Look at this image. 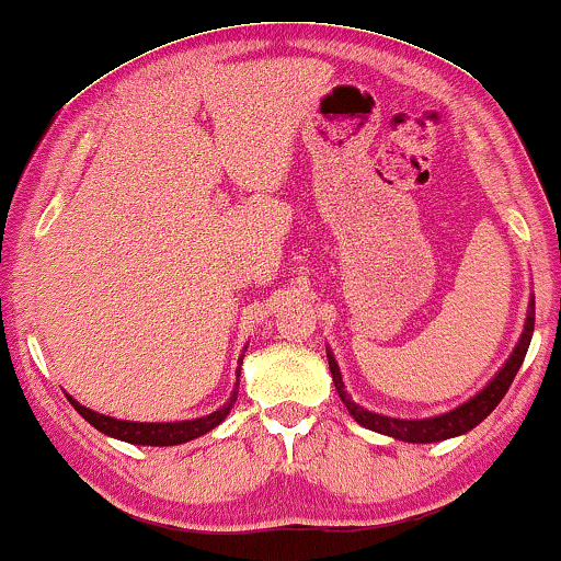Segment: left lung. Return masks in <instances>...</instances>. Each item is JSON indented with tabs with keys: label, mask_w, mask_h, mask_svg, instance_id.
Returning a JSON list of instances; mask_svg holds the SVG:
<instances>
[{
	"label": "left lung",
	"mask_w": 561,
	"mask_h": 561,
	"mask_svg": "<svg viewBox=\"0 0 561 561\" xmlns=\"http://www.w3.org/2000/svg\"><path fill=\"white\" fill-rule=\"evenodd\" d=\"M534 322H536V301L530 296L528 301V311H526V324H523L520 340L518 345L513 347L511 358L503 363V368L492 376V381L486 383L482 391H477L474 397L467 399L463 404H458L456 410H448L443 414H435V417H420V420H402V417H389V414H378L370 412L366 407L355 404L353 397L347 394L343 374H340L337 360H334L332 351H327V360H330V370H332V381L334 389H337L340 399L347 407V412L353 414V420L368 431L389 435L394 440H404V443H440L448 438H456V435L469 433L471 427H477L482 420L490 414L494 407L500 404V399L505 397V391L511 389L515 374L523 366V358H526L530 337H534Z\"/></svg>",
	"instance_id": "1"
}]
</instances>
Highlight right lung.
<instances>
[{
  "label": "right lung",
  "instance_id": "obj_1",
  "mask_svg": "<svg viewBox=\"0 0 561 561\" xmlns=\"http://www.w3.org/2000/svg\"><path fill=\"white\" fill-rule=\"evenodd\" d=\"M239 366H242V358H239ZM239 370L242 368H237V383H234V391H231L229 402H224L216 412L203 414V417H195V420H180V423H130V420L107 417V414L94 412L90 407L79 404L71 394H67V399L71 402V407L82 414L87 423L98 427L100 433L111 435V438L134 443V446H180V443H187L210 433L214 427H218L224 420H227V414L231 412V407H234L237 394H239Z\"/></svg>",
  "mask_w": 561,
  "mask_h": 561
}]
</instances>
